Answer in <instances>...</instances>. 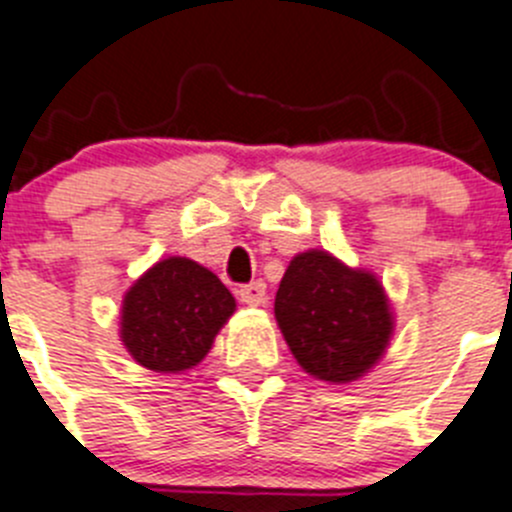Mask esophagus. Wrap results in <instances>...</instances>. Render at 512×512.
<instances>
[{
    "label": "esophagus",
    "instance_id": "1",
    "mask_svg": "<svg viewBox=\"0 0 512 512\" xmlns=\"http://www.w3.org/2000/svg\"><path fill=\"white\" fill-rule=\"evenodd\" d=\"M238 296H241L243 304H248V306L266 304V284L264 281H251V284H243L241 289H238Z\"/></svg>",
    "mask_w": 512,
    "mask_h": 512
}]
</instances>
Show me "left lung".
Returning a JSON list of instances; mask_svg holds the SVG:
<instances>
[{
    "instance_id": "1",
    "label": "left lung",
    "mask_w": 512,
    "mask_h": 512,
    "mask_svg": "<svg viewBox=\"0 0 512 512\" xmlns=\"http://www.w3.org/2000/svg\"><path fill=\"white\" fill-rule=\"evenodd\" d=\"M274 311L296 362L324 382L362 377L392 334L382 284L326 251H306L291 261Z\"/></svg>"
}]
</instances>
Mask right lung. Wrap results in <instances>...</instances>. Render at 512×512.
<instances>
[{
    "label": "right lung",
    "mask_w": 512,
    "mask_h": 512,
    "mask_svg": "<svg viewBox=\"0 0 512 512\" xmlns=\"http://www.w3.org/2000/svg\"><path fill=\"white\" fill-rule=\"evenodd\" d=\"M236 309L216 274L191 259H165L125 294L120 334L133 359L153 372H183L201 362Z\"/></svg>",
    "instance_id": "obj_1"
}]
</instances>
